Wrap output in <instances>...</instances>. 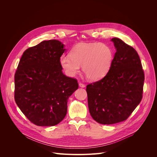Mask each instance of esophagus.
Returning <instances> with one entry per match:
<instances>
[{"label": "esophagus", "mask_w": 157, "mask_h": 157, "mask_svg": "<svg viewBox=\"0 0 157 157\" xmlns=\"http://www.w3.org/2000/svg\"><path fill=\"white\" fill-rule=\"evenodd\" d=\"M79 86L81 87V88H85V85L83 83H79Z\"/></svg>", "instance_id": "1"}]
</instances>
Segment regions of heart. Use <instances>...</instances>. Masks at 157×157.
I'll use <instances>...</instances> for the list:
<instances>
[{
	"label": "heart",
	"instance_id": "b5f03b06",
	"mask_svg": "<svg viewBox=\"0 0 157 157\" xmlns=\"http://www.w3.org/2000/svg\"><path fill=\"white\" fill-rule=\"evenodd\" d=\"M70 55H62L61 67L66 75L74 77L79 72L80 66L90 80L104 77L110 69L113 52L108 45L102 43H80L71 51Z\"/></svg>",
	"mask_w": 157,
	"mask_h": 157
}]
</instances>
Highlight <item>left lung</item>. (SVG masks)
<instances>
[{"instance_id":"left-lung-1","label":"left lung","mask_w":157,"mask_h":157,"mask_svg":"<svg viewBox=\"0 0 157 157\" xmlns=\"http://www.w3.org/2000/svg\"><path fill=\"white\" fill-rule=\"evenodd\" d=\"M111 41L116 53L109 71L104 78L86 86L90 113L104 125L128 118L141 101L144 81L137 52L120 39Z\"/></svg>"}]
</instances>
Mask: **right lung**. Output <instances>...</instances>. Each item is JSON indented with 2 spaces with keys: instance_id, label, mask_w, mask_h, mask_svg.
<instances>
[{
  "instance_id": "right-lung-1",
  "label": "right lung",
  "mask_w": 157,
  "mask_h": 157,
  "mask_svg": "<svg viewBox=\"0 0 157 157\" xmlns=\"http://www.w3.org/2000/svg\"><path fill=\"white\" fill-rule=\"evenodd\" d=\"M64 44L53 39L26 49L14 75L15 102L37 126H54L65 118L69 97L78 88L60 63Z\"/></svg>"
}]
</instances>
